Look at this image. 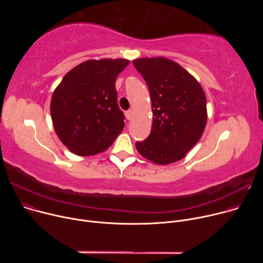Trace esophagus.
Returning <instances> with one entry per match:
<instances>
[{"label":"esophagus","mask_w":263,"mask_h":263,"mask_svg":"<svg viewBox=\"0 0 263 263\" xmlns=\"http://www.w3.org/2000/svg\"><path fill=\"white\" fill-rule=\"evenodd\" d=\"M132 116H133V110L126 111V118H127L128 121H130L132 119Z\"/></svg>","instance_id":"obj_1"}]
</instances>
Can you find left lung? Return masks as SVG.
<instances>
[{
  "label": "left lung",
  "instance_id": "8db88e82",
  "mask_svg": "<svg viewBox=\"0 0 263 263\" xmlns=\"http://www.w3.org/2000/svg\"><path fill=\"white\" fill-rule=\"evenodd\" d=\"M133 64L147 84L154 117L151 133L136 142L137 151L160 165L179 161L204 132V90L189 71L164 57L139 58Z\"/></svg>",
  "mask_w": 263,
  "mask_h": 263
}]
</instances>
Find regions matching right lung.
Segmentation results:
<instances>
[{"label": "right lung", "mask_w": 263, "mask_h": 263, "mask_svg": "<svg viewBox=\"0 0 263 263\" xmlns=\"http://www.w3.org/2000/svg\"><path fill=\"white\" fill-rule=\"evenodd\" d=\"M127 59L88 60L70 69L53 92L51 117L69 151L91 156L107 149L125 127L116 80Z\"/></svg>", "instance_id": "obj_1"}]
</instances>
